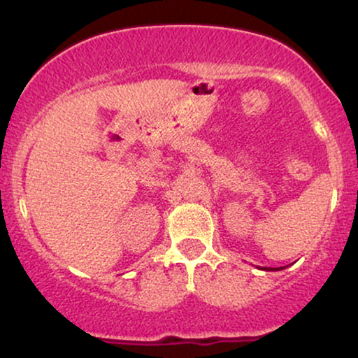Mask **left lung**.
Returning <instances> with one entry per match:
<instances>
[{
	"mask_svg": "<svg viewBox=\"0 0 358 358\" xmlns=\"http://www.w3.org/2000/svg\"><path fill=\"white\" fill-rule=\"evenodd\" d=\"M264 271H276V269H273V268H262ZM279 269H285V268H279Z\"/></svg>",
	"mask_w": 358,
	"mask_h": 358,
	"instance_id": "obj_1",
	"label": "left lung"
}]
</instances>
